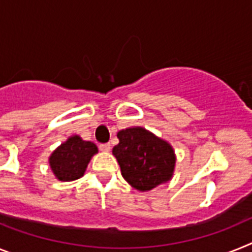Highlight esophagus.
I'll list each match as a JSON object with an SVG mask.
<instances>
[{
    "mask_svg": "<svg viewBox=\"0 0 252 252\" xmlns=\"http://www.w3.org/2000/svg\"><path fill=\"white\" fill-rule=\"evenodd\" d=\"M99 148H100V151H102V152H109L111 147L109 143H104V144H100Z\"/></svg>",
    "mask_w": 252,
    "mask_h": 252,
    "instance_id": "obj_1",
    "label": "esophagus"
}]
</instances>
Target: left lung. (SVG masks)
<instances>
[{"label":"left lung","instance_id":"left-lung-1","mask_svg":"<svg viewBox=\"0 0 252 252\" xmlns=\"http://www.w3.org/2000/svg\"><path fill=\"white\" fill-rule=\"evenodd\" d=\"M113 155L124 180L139 191H150L174 176L176 155L165 139L143 126L122 129Z\"/></svg>","mask_w":252,"mask_h":252}]
</instances>
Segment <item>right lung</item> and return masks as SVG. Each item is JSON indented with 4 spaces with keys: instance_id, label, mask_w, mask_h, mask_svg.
Instances as JSON below:
<instances>
[{
    "instance_id": "obj_1",
    "label": "right lung",
    "mask_w": 252,
    "mask_h": 252,
    "mask_svg": "<svg viewBox=\"0 0 252 252\" xmlns=\"http://www.w3.org/2000/svg\"><path fill=\"white\" fill-rule=\"evenodd\" d=\"M99 152L96 144L84 141L80 135H71L49 156V166L56 179L73 181L82 178L94 155Z\"/></svg>"
}]
</instances>
